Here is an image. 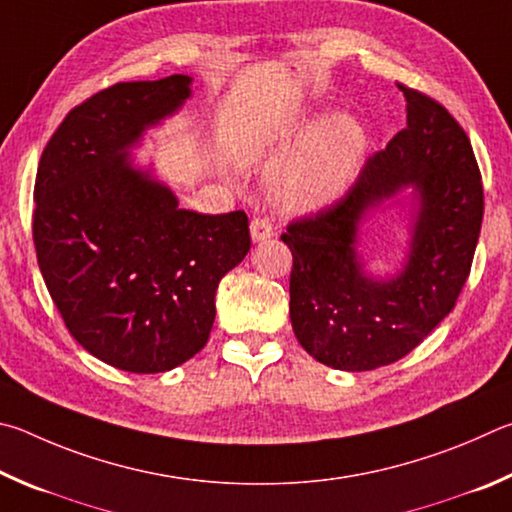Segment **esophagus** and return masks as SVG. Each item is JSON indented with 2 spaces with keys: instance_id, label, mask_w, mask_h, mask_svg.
Returning a JSON list of instances; mask_svg holds the SVG:
<instances>
[{
  "instance_id": "1",
  "label": "esophagus",
  "mask_w": 512,
  "mask_h": 512,
  "mask_svg": "<svg viewBox=\"0 0 512 512\" xmlns=\"http://www.w3.org/2000/svg\"><path fill=\"white\" fill-rule=\"evenodd\" d=\"M249 229H251V240H254V242L270 240V238H274V233H276L270 218H254L249 224Z\"/></svg>"
}]
</instances>
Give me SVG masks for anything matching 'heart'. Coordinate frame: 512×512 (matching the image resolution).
<instances>
[{"mask_svg":"<svg viewBox=\"0 0 512 512\" xmlns=\"http://www.w3.org/2000/svg\"><path fill=\"white\" fill-rule=\"evenodd\" d=\"M366 139L360 123L337 114L306 123L274 146L267 166L281 168L279 195L288 206L306 209L333 200L355 177Z\"/></svg>","mask_w":512,"mask_h":512,"instance_id":"heart-1","label":"heart"}]
</instances>
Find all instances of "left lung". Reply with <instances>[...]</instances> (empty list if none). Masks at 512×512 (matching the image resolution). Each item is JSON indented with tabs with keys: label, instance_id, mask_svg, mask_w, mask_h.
I'll list each match as a JSON object with an SVG mask.
<instances>
[{
	"label": "left lung",
	"instance_id": "8db88e82",
	"mask_svg": "<svg viewBox=\"0 0 512 512\" xmlns=\"http://www.w3.org/2000/svg\"><path fill=\"white\" fill-rule=\"evenodd\" d=\"M407 128L366 159L355 184L330 206L288 224L290 319L299 344L337 371L393 364L450 315L470 276L483 220V184L459 121L418 89ZM421 206L410 256L393 280L361 270L354 242L363 213L402 187Z\"/></svg>",
	"mask_w": 512,
	"mask_h": 512
}]
</instances>
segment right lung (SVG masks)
<instances>
[{
	"instance_id": "right-lung-1",
	"label": "right lung",
	"mask_w": 512,
	"mask_h": 512,
	"mask_svg": "<svg viewBox=\"0 0 512 512\" xmlns=\"http://www.w3.org/2000/svg\"><path fill=\"white\" fill-rule=\"evenodd\" d=\"M191 96V78L116 83L76 105L35 175L33 242L71 337L130 373H164L202 351L215 290L251 247L245 211L204 215L132 168L143 130Z\"/></svg>"
}]
</instances>
